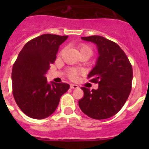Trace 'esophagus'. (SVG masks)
Returning a JSON list of instances; mask_svg holds the SVG:
<instances>
[{
	"label": "esophagus",
	"instance_id": "esophagus-1",
	"mask_svg": "<svg viewBox=\"0 0 149 149\" xmlns=\"http://www.w3.org/2000/svg\"><path fill=\"white\" fill-rule=\"evenodd\" d=\"M79 86H77V85H76V84H71L70 85V88L71 89H77V88H78Z\"/></svg>",
	"mask_w": 149,
	"mask_h": 149
}]
</instances>
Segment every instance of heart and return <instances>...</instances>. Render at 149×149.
<instances>
[{
	"mask_svg": "<svg viewBox=\"0 0 149 149\" xmlns=\"http://www.w3.org/2000/svg\"><path fill=\"white\" fill-rule=\"evenodd\" d=\"M83 51H90L89 47H87L86 45H82L80 46V52ZM69 77L72 79H75L77 75V72L75 70H72L69 72Z\"/></svg>",
	"mask_w": 149,
	"mask_h": 149,
	"instance_id": "heart-1",
	"label": "heart"
}]
</instances>
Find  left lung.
<instances>
[{
	"label": "left lung",
	"instance_id": "left-lung-1",
	"mask_svg": "<svg viewBox=\"0 0 149 149\" xmlns=\"http://www.w3.org/2000/svg\"><path fill=\"white\" fill-rule=\"evenodd\" d=\"M96 45L98 56L88 74L98 88L92 91L81 87L84 98L78 104L84 113L92 119H105L116 114L131 91L133 69L128 58L116 43L100 36L81 37Z\"/></svg>",
	"mask_w": 149,
	"mask_h": 149
}]
</instances>
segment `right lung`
Instances as JSON below:
<instances>
[{"mask_svg":"<svg viewBox=\"0 0 149 149\" xmlns=\"http://www.w3.org/2000/svg\"><path fill=\"white\" fill-rule=\"evenodd\" d=\"M67 36L43 34L29 41L12 70L13 93L17 105L27 116L45 119L56 110L61 96L69 89L65 83H48L45 74L54 63Z\"/></svg>","mask_w":149,"mask_h":149,"instance_id":"1","label":"right lung"}]
</instances>
